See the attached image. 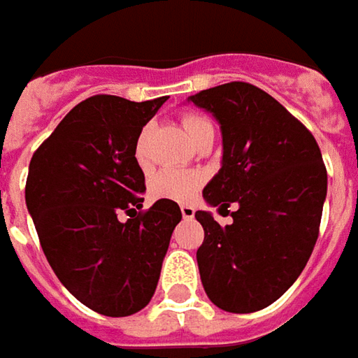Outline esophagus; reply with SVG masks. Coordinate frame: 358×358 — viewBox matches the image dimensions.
<instances>
[{
  "mask_svg": "<svg viewBox=\"0 0 358 358\" xmlns=\"http://www.w3.org/2000/svg\"><path fill=\"white\" fill-rule=\"evenodd\" d=\"M180 212H182V216L186 217H194V214H196V210L192 208V206H180Z\"/></svg>",
  "mask_w": 358,
  "mask_h": 358,
  "instance_id": "34e87169",
  "label": "esophagus"
}]
</instances>
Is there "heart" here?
<instances>
[{"mask_svg": "<svg viewBox=\"0 0 358 358\" xmlns=\"http://www.w3.org/2000/svg\"><path fill=\"white\" fill-rule=\"evenodd\" d=\"M182 127L188 132L192 142L196 141L202 132L212 129V124L200 115H186L182 118ZM134 158L142 168L148 166L146 155V130H142L141 136L134 142ZM202 186V174L194 170H178V168H164L155 178L150 180V194L158 200H172V202H190Z\"/></svg>", "mask_w": 358, "mask_h": 358, "instance_id": "1", "label": "heart"}]
</instances>
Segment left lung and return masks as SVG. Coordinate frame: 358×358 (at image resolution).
<instances>
[{
  "label": "left lung",
  "instance_id": "left-lung-1",
  "mask_svg": "<svg viewBox=\"0 0 358 358\" xmlns=\"http://www.w3.org/2000/svg\"><path fill=\"white\" fill-rule=\"evenodd\" d=\"M188 101L222 129V168L203 200L220 210L238 206L224 228L210 212H196L202 285L220 309L253 313L278 301L311 257L327 196L323 156L313 134L250 83H226Z\"/></svg>",
  "mask_w": 358,
  "mask_h": 358
}]
</instances>
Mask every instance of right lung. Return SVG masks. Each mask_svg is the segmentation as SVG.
Wrapping results in <instances>:
<instances>
[{
  "mask_svg": "<svg viewBox=\"0 0 358 358\" xmlns=\"http://www.w3.org/2000/svg\"><path fill=\"white\" fill-rule=\"evenodd\" d=\"M164 103L166 96L134 103L94 94L59 122L29 162L25 203L45 257L83 305L106 317L150 303L182 220L172 200L141 210L146 186L134 142ZM120 211L127 222L117 220Z\"/></svg>",
  "mask_w": 358,
  "mask_h": 358,
  "instance_id": "1",
  "label": "right lung"
}]
</instances>
